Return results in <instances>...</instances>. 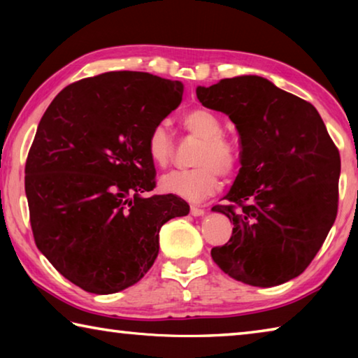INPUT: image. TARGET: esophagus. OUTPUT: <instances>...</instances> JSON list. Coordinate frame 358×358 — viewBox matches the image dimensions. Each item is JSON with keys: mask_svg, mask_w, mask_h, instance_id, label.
Instances as JSON below:
<instances>
[{"mask_svg": "<svg viewBox=\"0 0 358 358\" xmlns=\"http://www.w3.org/2000/svg\"><path fill=\"white\" fill-rule=\"evenodd\" d=\"M191 215L192 216H202L205 215V208L201 205H191Z\"/></svg>", "mask_w": 358, "mask_h": 358, "instance_id": "34e87169", "label": "esophagus"}]
</instances>
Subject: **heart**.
<instances>
[{
    "mask_svg": "<svg viewBox=\"0 0 358 358\" xmlns=\"http://www.w3.org/2000/svg\"><path fill=\"white\" fill-rule=\"evenodd\" d=\"M187 134L201 138L187 171H172L161 178V187L186 201H202L213 196L220 186V173L230 177L238 166V150L222 134V121L208 108L196 107L181 117ZM147 155L156 167H166L173 156V141L164 124H156L147 136Z\"/></svg>",
    "mask_w": 358,
    "mask_h": 358,
    "instance_id": "1",
    "label": "heart"
}]
</instances>
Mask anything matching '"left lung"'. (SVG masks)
<instances>
[{
	"instance_id": "1",
	"label": "left lung",
	"mask_w": 358,
	"mask_h": 358,
	"mask_svg": "<svg viewBox=\"0 0 358 358\" xmlns=\"http://www.w3.org/2000/svg\"><path fill=\"white\" fill-rule=\"evenodd\" d=\"M205 107L237 126L241 169L215 205L234 222L211 250L216 265L250 286L294 280L311 264L338 213L339 151L310 102L266 78L241 76L199 87Z\"/></svg>"
}]
</instances>
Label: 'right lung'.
Returning a JSON list of instances; mask_svg holds the SVG:
<instances>
[{
	"label": "right lung",
	"instance_id": "obj_1",
	"mask_svg": "<svg viewBox=\"0 0 358 358\" xmlns=\"http://www.w3.org/2000/svg\"><path fill=\"white\" fill-rule=\"evenodd\" d=\"M183 98V85L113 71L59 92L42 117L25 164L34 243L66 280L92 294L141 281L159 252V230L189 213L156 186L147 136Z\"/></svg>",
	"mask_w": 358,
	"mask_h": 358
}]
</instances>
